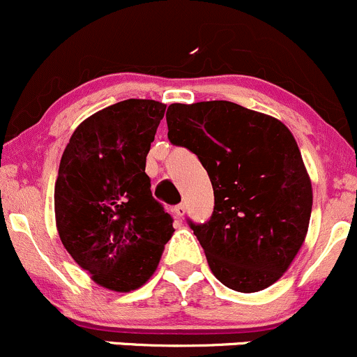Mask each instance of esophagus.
Returning a JSON list of instances; mask_svg holds the SVG:
<instances>
[{
  "instance_id": "34e87169",
  "label": "esophagus",
  "mask_w": 357,
  "mask_h": 357,
  "mask_svg": "<svg viewBox=\"0 0 357 357\" xmlns=\"http://www.w3.org/2000/svg\"><path fill=\"white\" fill-rule=\"evenodd\" d=\"M185 211H187L185 204H178V206H175L174 209L175 214H177V218H183V215H185Z\"/></svg>"
}]
</instances>
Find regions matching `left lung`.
I'll list each match as a JSON object with an SVG mask.
<instances>
[{"mask_svg": "<svg viewBox=\"0 0 357 357\" xmlns=\"http://www.w3.org/2000/svg\"><path fill=\"white\" fill-rule=\"evenodd\" d=\"M168 139L209 174L214 212L195 226L215 278L241 294L282 278L302 248L312 182L297 142L273 116L229 101L170 104Z\"/></svg>", "mask_w": 357, "mask_h": 357, "instance_id": "left-lung-1", "label": "left lung"}]
</instances>
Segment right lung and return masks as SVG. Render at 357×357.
Listing matches in <instances>:
<instances>
[{
    "label": "right lung",
    "mask_w": 357,
    "mask_h": 357,
    "mask_svg": "<svg viewBox=\"0 0 357 357\" xmlns=\"http://www.w3.org/2000/svg\"><path fill=\"white\" fill-rule=\"evenodd\" d=\"M165 107L153 99L104 107L75 128L60 160V241L92 282L118 294L145 285L175 231L145 174Z\"/></svg>",
    "instance_id": "obj_1"
}]
</instances>
